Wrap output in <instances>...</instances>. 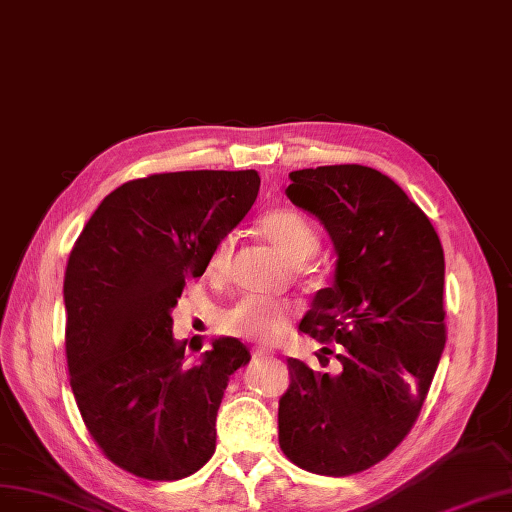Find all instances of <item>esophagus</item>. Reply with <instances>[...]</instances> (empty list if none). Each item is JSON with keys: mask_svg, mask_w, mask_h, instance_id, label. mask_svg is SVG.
Returning a JSON list of instances; mask_svg holds the SVG:
<instances>
[{"mask_svg": "<svg viewBox=\"0 0 512 512\" xmlns=\"http://www.w3.org/2000/svg\"><path fill=\"white\" fill-rule=\"evenodd\" d=\"M253 358H255V360H268V358H272V354L264 352V349H255V352H253Z\"/></svg>", "mask_w": 512, "mask_h": 512, "instance_id": "34e87169", "label": "esophagus"}]
</instances>
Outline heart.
I'll list each match as a JSON object with an SVG mask.
<instances>
[{
    "label": "heart",
    "instance_id": "heart-1",
    "mask_svg": "<svg viewBox=\"0 0 512 512\" xmlns=\"http://www.w3.org/2000/svg\"><path fill=\"white\" fill-rule=\"evenodd\" d=\"M259 236L264 238L287 264L298 266L317 251V233L304 216L294 210H270L259 221ZM233 253L231 238L218 240L208 259L212 274H223L229 268ZM291 309L283 302L246 298L223 313L221 328L233 337H242L261 345L281 341L289 330Z\"/></svg>",
    "mask_w": 512,
    "mask_h": 512
}]
</instances>
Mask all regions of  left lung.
I'll return each mask as SVG.
<instances>
[{
    "instance_id": "obj_1",
    "label": "left lung",
    "mask_w": 512,
    "mask_h": 512,
    "mask_svg": "<svg viewBox=\"0 0 512 512\" xmlns=\"http://www.w3.org/2000/svg\"><path fill=\"white\" fill-rule=\"evenodd\" d=\"M287 199L330 236L337 266L300 332L339 343V371L289 358L279 401L285 455L321 476H349L386 459L410 433L446 345L444 251L416 203L388 175L362 165L289 173Z\"/></svg>"
}]
</instances>
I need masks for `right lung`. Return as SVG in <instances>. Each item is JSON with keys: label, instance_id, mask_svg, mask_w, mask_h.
<instances>
[{"label": "right lung", "instance_id": "1", "mask_svg": "<svg viewBox=\"0 0 512 512\" xmlns=\"http://www.w3.org/2000/svg\"><path fill=\"white\" fill-rule=\"evenodd\" d=\"M259 175L178 171L126 182L100 201L64 276L70 388L87 431L126 472L180 480L216 448L229 377L251 360L231 337L186 364L171 311L218 240L251 210Z\"/></svg>", "mask_w": 512, "mask_h": 512}]
</instances>
